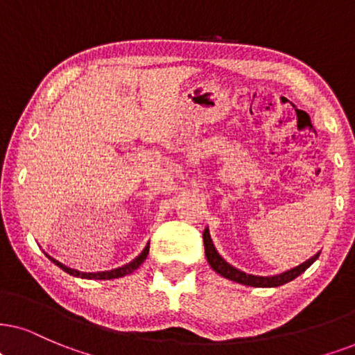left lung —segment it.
Listing matches in <instances>:
<instances>
[{
	"instance_id": "obj_1",
	"label": "left lung",
	"mask_w": 355,
	"mask_h": 355,
	"mask_svg": "<svg viewBox=\"0 0 355 355\" xmlns=\"http://www.w3.org/2000/svg\"><path fill=\"white\" fill-rule=\"evenodd\" d=\"M203 241H205V254L206 259H208V263L213 268L214 272L219 273V275L227 278V280L236 282V284H242V285H248V286H257V288H270V286H280L288 284V282L295 280L298 275L306 270V268L311 266L315 260L320 257V252H316L313 257H309L308 260H304L303 263L300 266L290 268V270H285L282 273H277V275H270V277H260V275H250V273H245L239 270V268L232 267L231 263H227L224 260L219 252L214 248L213 241H211L209 236V230L206 227L203 231Z\"/></svg>"
}]
</instances>
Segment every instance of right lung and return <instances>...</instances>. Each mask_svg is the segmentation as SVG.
Returning <instances> with one entry per match:
<instances>
[{
  "mask_svg": "<svg viewBox=\"0 0 355 355\" xmlns=\"http://www.w3.org/2000/svg\"><path fill=\"white\" fill-rule=\"evenodd\" d=\"M147 254H149V244L146 245L144 250H142L141 254L137 255L136 259L131 260L129 263H125V266L123 267H118V268H113V270H105V272H80V270H75V268H70L64 266V263H60L58 260L52 259L51 255H47L49 259L52 260L53 263H55L57 267H60L62 270L70 273V275L73 277H80V278H89V280H111V278H119V277H124V275H129V273H132L136 268H139V266H141L142 262L147 259Z\"/></svg>",
  "mask_w": 355,
  "mask_h": 355,
  "instance_id": "right-lung-1",
  "label": "right lung"
}]
</instances>
